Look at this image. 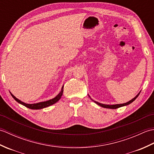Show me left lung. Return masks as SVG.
<instances>
[{
	"label": "left lung",
	"instance_id": "left-lung-1",
	"mask_svg": "<svg viewBox=\"0 0 154 154\" xmlns=\"http://www.w3.org/2000/svg\"><path fill=\"white\" fill-rule=\"evenodd\" d=\"M140 93H139L134 98V99H132V100H130V101H128V102H127L126 103H124V104H113V105H108V104H101V103H99L98 102H96V101L93 100L94 103H97L98 105H99L100 106L102 107H104V108H106V109H118V108L119 107H121V106H126V105H128V104H130V103H132L134 100H135L136 99L137 97H138L139 96Z\"/></svg>",
	"mask_w": 154,
	"mask_h": 154
}]
</instances>
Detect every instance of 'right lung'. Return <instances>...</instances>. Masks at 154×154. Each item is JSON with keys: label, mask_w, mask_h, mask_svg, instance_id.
<instances>
[{"label": "right lung", "mask_w": 154, "mask_h": 154, "mask_svg": "<svg viewBox=\"0 0 154 154\" xmlns=\"http://www.w3.org/2000/svg\"><path fill=\"white\" fill-rule=\"evenodd\" d=\"M63 86L62 87V88H61V92L59 93L55 98H54V99H52L51 100H49L48 101H45V102L38 103H35V104L24 103L22 102L21 100H20L19 99H18L17 98H16L14 95H13L12 94H11H11L12 97L14 98V99H15L16 101H17L18 103L22 104V105L25 106L26 107L28 108V109H44V108H45V107H48V106H50V105H52V104H54V103H57V101L61 99V97L62 96V94H63Z\"/></svg>", "instance_id": "1"}]
</instances>
